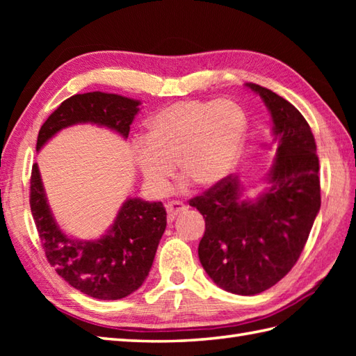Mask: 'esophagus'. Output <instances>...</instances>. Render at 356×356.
I'll return each instance as SVG.
<instances>
[{
    "label": "esophagus",
    "mask_w": 356,
    "mask_h": 356,
    "mask_svg": "<svg viewBox=\"0 0 356 356\" xmlns=\"http://www.w3.org/2000/svg\"><path fill=\"white\" fill-rule=\"evenodd\" d=\"M165 208H166V213H168L170 220H174V217H176L177 214L184 213V211L186 209V205L180 200H171V202L166 203Z\"/></svg>",
    "instance_id": "obj_1"
}]
</instances>
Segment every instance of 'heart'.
Here are the masks:
<instances>
[{"label":"heart","mask_w":356,"mask_h":356,"mask_svg":"<svg viewBox=\"0 0 356 356\" xmlns=\"http://www.w3.org/2000/svg\"><path fill=\"white\" fill-rule=\"evenodd\" d=\"M243 110L231 101H182L147 122L145 140L134 145V162L154 193H165L177 161L182 176L213 186L234 170L246 140Z\"/></svg>","instance_id":"obj_1"}]
</instances>
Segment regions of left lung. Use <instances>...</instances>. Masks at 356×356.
<instances>
[{
	"instance_id": "8db88e82",
	"label": "left lung",
	"mask_w": 356,
	"mask_h": 356,
	"mask_svg": "<svg viewBox=\"0 0 356 356\" xmlns=\"http://www.w3.org/2000/svg\"><path fill=\"white\" fill-rule=\"evenodd\" d=\"M270 111L277 161L270 188L240 200L238 180L226 176L190 200L205 218L199 259L222 289L255 295L278 283L298 261L321 205L320 161L305 116L270 90L249 82Z\"/></svg>"
}]
</instances>
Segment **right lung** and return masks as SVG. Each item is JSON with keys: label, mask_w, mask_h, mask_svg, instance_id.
<instances>
[{"label": "right lung", "mask_w": 356, "mask_h": 356, "mask_svg": "<svg viewBox=\"0 0 356 356\" xmlns=\"http://www.w3.org/2000/svg\"><path fill=\"white\" fill-rule=\"evenodd\" d=\"M138 105V101L119 95H74L42 124L36 149L61 128L78 122L108 127L128 138ZM30 209L45 257L58 275L74 289L99 300H119L139 289L166 228V211L161 202L134 197L124 203L113 228L101 240L76 241L65 237L50 214L36 163L30 174Z\"/></svg>", "instance_id": "right-lung-1"}]
</instances>
